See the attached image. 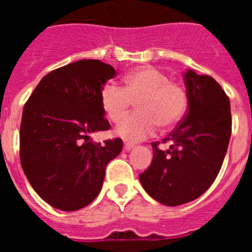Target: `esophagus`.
<instances>
[{
	"instance_id": "obj_1",
	"label": "esophagus",
	"mask_w": 252,
	"mask_h": 252,
	"mask_svg": "<svg viewBox=\"0 0 252 252\" xmlns=\"http://www.w3.org/2000/svg\"><path fill=\"white\" fill-rule=\"evenodd\" d=\"M133 146H135L133 144H128V142H126V144L124 145V150L125 151H130V150H132Z\"/></svg>"
}]
</instances>
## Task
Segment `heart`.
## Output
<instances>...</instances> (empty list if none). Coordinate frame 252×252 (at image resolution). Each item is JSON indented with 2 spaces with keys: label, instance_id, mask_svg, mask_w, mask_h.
Returning <instances> with one entry per match:
<instances>
[{
  "label": "heart",
  "instance_id": "obj_1",
  "mask_svg": "<svg viewBox=\"0 0 252 252\" xmlns=\"http://www.w3.org/2000/svg\"><path fill=\"white\" fill-rule=\"evenodd\" d=\"M126 88L116 82H107L101 90V106L107 117L119 122L137 100L139 113L122 120L116 133L128 142H137L153 135L158 124L170 127L177 124L187 107V95L178 84L170 83L168 75L151 66L127 74Z\"/></svg>",
  "mask_w": 252,
  "mask_h": 252
}]
</instances>
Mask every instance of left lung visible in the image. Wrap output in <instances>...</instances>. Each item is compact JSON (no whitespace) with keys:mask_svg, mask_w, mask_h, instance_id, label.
Listing matches in <instances>:
<instances>
[{"mask_svg":"<svg viewBox=\"0 0 252 252\" xmlns=\"http://www.w3.org/2000/svg\"><path fill=\"white\" fill-rule=\"evenodd\" d=\"M188 112L164 142H153V161L139 175L145 192L164 206H180L201 197L212 186L231 137L230 99L209 75L188 69L183 74Z\"/></svg>","mask_w":252,"mask_h":252,"instance_id":"8db88e82","label":"left lung"}]
</instances>
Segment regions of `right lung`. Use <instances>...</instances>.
Here are the masks:
<instances>
[{
    "label": "right lung",
    "mask_w": 252,
    "mask_h": 252,
    "mask_svg": "<svg viewBox=\"0 0 252 252\" xmlns=\"http://www.w3.org/2000/svg\"><path fill=\"white\" fill-rule=\"evenodd\" d=\"M112 65L83 59L55 69L39 82L22 111L20 160L35 192L60 211H77L99 194L107 164L122 140L94 144L91 133L110 128L101 106Z\"/></svg>",
    "instance_id": "obj_1"
}]
</instances>
